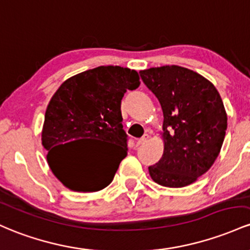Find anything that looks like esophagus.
<instances>
[{"instance_id": "34e87169", "label": "esophagus", "mask_w": 250, "mask_h": 250, "mask_svg": "<svg viewBox=\"0 0 250 250\" xmlns=\"http://www.w3.org/2000/svg\"><path fill=\"white\" fill-rule=\"evenodd\" d=\"M147 139H148V134H147V133H145L144 136L142 137V138H139L138 140H137V145H138V146H140V145L145 144V143L147 142Z\"/></svg>"}]
</instances>
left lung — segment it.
Listing matches in <instances>:
<instances>
[{
  "label": "left lung",
  "mask_w": 250,
  "mask_h": 250,
  "mask_svg": "<svg viewBox=\"0 0 250 250\" xmlns=\"http://www.w3.org/2000/svg\"><path fill=\"white\" fill-rule=\"evenodd\" d=\"M164 114V152L148 167L151 178L167 188H183L206 173L220 155L227 117L220 93L203 75L167 64L140 71Z\"/></svg>",
  "instance_id": "left-lung-1"
}]
</instances>
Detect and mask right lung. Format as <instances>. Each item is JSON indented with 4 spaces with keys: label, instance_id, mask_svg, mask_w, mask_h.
<instances>
[{
    "label": "right lung",
    "instance_id": "1",
    "mask_svg": "<svg viewBox=\"0 0 250 250\" xmlns=\"http://www.w3.org/2000/svg\"><path fill=\"white\" fill-rule=\"evenodd\" d=\"M139 74L120 66H99L64 80L44 113L42 146L47 163L73 191H99L111 183L127 156L120 105L127 89L138 88ZM83 140L98 146L75 147Z\"/></svg>",
    "mask_w": 250,
    "mask_h": 250
}]
</instances>
